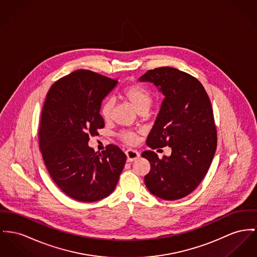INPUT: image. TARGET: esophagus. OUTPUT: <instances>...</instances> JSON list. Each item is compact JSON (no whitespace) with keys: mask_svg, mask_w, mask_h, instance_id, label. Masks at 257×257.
Segmentation results:
<instances>
[{"mask_svg":"<svg viewBox=\"0 0 257 257\" xmlns=\"http://www.w3.org/2000/svg\"><path fill=\"white\" fill-rule=\"evenodd\" d=\"M125 154H126V157H127V162H134V161H136L140 157L139 152L137 151V150H135V149H127L125 151Z\"/></svg>","mask_w":257,"mask_h":257,"instance_id":"34e87169","label":"esophagus"}]
</instances>
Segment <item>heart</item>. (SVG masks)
<instances>
[{
	"instance_id": "b5f03b06",
	"label": "heart",
	"mask_w": 257,
	"mask_h": 257,
	"mask_svg": "<svg viewBox=\"0 0 257 257\" xmlns=\"http://www.w3.org/2000/svg\"><path fill=\"white\" fill-rule=\"evenodd\" d=\"M121 95L127 99L135 107L137 112L147 111L153 102L151 92L144 86L139 85H131L125 86L121 90ZM114 107V101L111 98H106L100 107V115L105 120H109ZM118 137L125 144L133 145L137 141V134L133 131L123 130L118 134Z\"/></svg>"
}]
</instances>
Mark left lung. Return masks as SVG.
I'll return each mask as SVG.
<instances>
[{
    "instance_id": "8db88e82",
    "label": "left lung",
    "mask_w": 257,
    "mask_h": 257,
    "mask_svg": "<svg viewBox=\"0 0 257 257\" xmlns=\"http://www.w3.org/2000/svg\"><path fill=\"white\" fill-rule=\"evenodd\" d=\"M139 81L153 83L165 95L147 145L171 148V156L162 159L151 150L141 154L151 165L145 185L163 200L181 199L199 186L215 154L217 133L211 103L203 85L178 69L149 70Z\"/></svg>"
}]
</instances>
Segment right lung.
Segmentation results:
<instances>
[{
    "mask_svg": "<svg viewBox=\"0 0 257 257\" xmlns=\"http://www.w3.org/2000/svg\"><path fill=\"white\" fill-rule=\"evenodd\" d=\"M117 80L77 70L56 81L44 103L39 144L52 180L68 197L95 202L116 187L126 156L109 144L101 153L88 146L89 137L104 127L100 107Z\"/></svg>",
    "mask_w": 257,
    "mask_h": 257,
    "instance_id": "obj_1",
    "label": "right lung"
}]
</instances>
